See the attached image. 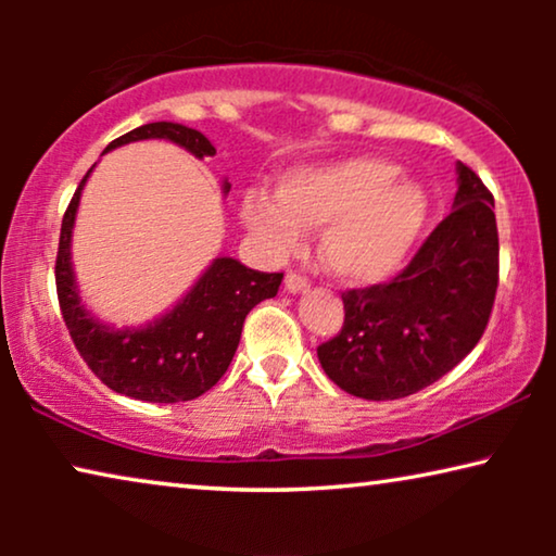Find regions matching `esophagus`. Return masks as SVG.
I'll return each mask as SVG.
<instances>
[{"label":"esophagus","instance_id":"1","mask_svg":"<svg viewBox=\"0 0 556 556\" xmlns=\"http://www.w3.org/2000/svg\"><path fill=\"white\" fill-rule=\"evenodd\" d=\"M283 286H286L288 293H306L308 288H311L308 280L303 278V276H295V273H288L286 280H283Z\"/></svg>","mask_w":556,"mask_h":556}]
</instances>
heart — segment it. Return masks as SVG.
Segmentation results:
<instances>
[{
    "instance_id": "obj_1",
    "label": "heart",
    "mask_w": 556,
    "mask_h": 556,
    "mask_svg": "<svg viewBox=\"0 0 556 556\" xmlns=\"http://www.w3.org/2000/svg\"><path fill=\"white\" fill-rule=\"evenodd\" d=\"M240 217L273 257L295 253L321 227L318 255L344 283L371 286L405 268L428 223V194L382 156L356 154L280 174L276 197L248 189Z\"/></svg>"
}]
</instances>
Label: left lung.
Wrapping results in <instances>:
<instances>
[{"instance_id":"left-lung-1","label":"left lung","mask_w":556,"mask_h":556,"mask_svg":"<svg viewBox=\"0 0 556 556\" xmlns=\"http://www.w3.org/2000/svg\"><path fill=\"white\" fill-rule=\"evenodd\" d=\"M458 192L413 263L384 286L349 291L339 337L316 349L326 377L362 400H400L447 375L483 337L498 286L493 197L455 164Z\"/></svg>"}]
</instances>
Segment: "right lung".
I'll return each instance as SVG.
<instances>
[{"label": "right lung", "instance_id": "right-lung-1", "mask_svg": "<svg viewBox=\"0 0 556 556\" xmlns=\"http://www.w3.org/2000/svg\"><path fill=\"white\" fill-rule=\"evenodd\" d=\"M164 139L197 159L212 156L215 147L197 128L156 121L111 141L105 151L134 141ZM103 151V154H105ZM96 164L75 189L60 227L55 263L58 299L67 331L93 375L113 392L141 402H187L219 382L240 344L242 321L257 303L278 293L283 273H257L235 257H215L192 288L162 316L139 326H113L83 303L73 268V230L80 197ZM230 181H223V194Z\"/></svg>", "mask_w": 556, "mask_h": 556}]
</instances>
